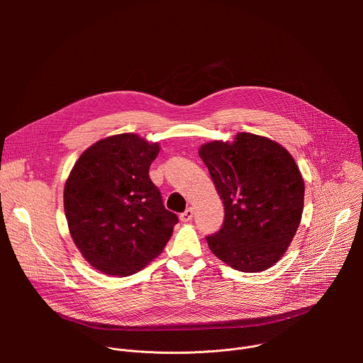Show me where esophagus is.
Here are the masks:
<instances>
[{"mask_svg": "<svg viewBox=\"0 0 363 363\" xmlns=\"http://www.w3.org/2000/svg\"><path fill=\"white\" fill-rule=\"evenodd\" d=\"M192 217H194V210H192V208H186V210L179 216L181 221H184V223H189V221L192 220Z\"/></svg>", "mask_w": 363, "mask_h": 363, "instance_id": "esophagus-1", "label": "esophagus"}]
</instances>
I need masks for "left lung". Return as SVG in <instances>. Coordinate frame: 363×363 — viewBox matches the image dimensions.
<instances>
[{"label": "left lung", "instance_id": "obj_1", "mask_svg": "<svg viewBox=\"0 0 363 363\" xmlns=\"http://www.w3.org/2000/svg\"><path fill=\"white\" fill-rule=\"evenodd\" d=\"M199 157L224 203V223L206 237L210 250L231 269L264 272L290 245L303 213L304 182L291 155L277 142L238 133L214 140Z\"/></svg>", "mask_w": 363, "mask_h": 363}]
</instances>
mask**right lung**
<instances>
[{
    "label": "right lung",
    "instance_id": "right-lung-1",
    "mask_svg": "<svg viewBox=\"0 0 363 363\" xmlns=\"http://www.w3.org/2000/svg\"><path fill=\"white\" fill-rule=\"evenodd\" d=\"M160 143L133 133L87 147L65 185V213L76 247L96 270L125 277L158 257L177 214L168 211L149 167Z\"/></svg>",
    "mask_w": 363,
    "mask_h": 363
}]
</instances>
